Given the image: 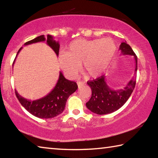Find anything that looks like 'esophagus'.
<instances>
[{
  "label": "esophagus",
  "instance_id": "obj_1",
  "mask_svg": "<svg viewBox=\"0 0 158 158\" xmlns=\"http://www.w3.org/2000/svg\"><path fill=\"white\" fill-rule=\"evenodd\" d=\"M77 85H78V87H79V88L81 87L82 85H84L85 84V83H84V82H83V81H77Z\"/></svg>",
  "mask_w": 158,
  "mask_h": 158
}]
</instances>
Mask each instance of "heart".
<instances>
[{"instance_id":"1","label":"heart","mask_w":158,"mask_h":158,"mask_svg":"<svg viewBox=\"0 0 158 158\" xmlns=\"http://www.w3.org/2000/svg\"><path fill=\"white\" fill-rule=\"evenodd\" d=\"M116 42L110 37L102 39H77L69 44L66 53L58 57L60 68L71 77L78 73L80 65L90 77H98L105 73L116 55Z\"/></svg>"}]
</instances>
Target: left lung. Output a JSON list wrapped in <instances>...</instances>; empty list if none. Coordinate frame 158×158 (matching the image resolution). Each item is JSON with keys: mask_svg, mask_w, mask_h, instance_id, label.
Segmentation results:
<instances>
[{"mask_svg": "<svg viewBox=\"0 0 158 158\" xmlns=\"http://www.w3.org/2000/svg\"><path fill=\"white\" fill-rule=\"evenodd\" d=\"M119 49L123 55L134 56L135 61V71L137 70V57L129 44L122 42ZM136 77L127 83L123 89L113 90L106 82L105 76L102 75L87 84L91 88L92 95L85 105L90 111L99 115L112 113L120 109L126 102L135 87Z\"/></svg>", "mask_w": 158, "mask_h": 158, "instance_id": "1", "label": "left lung"}]
</instances>
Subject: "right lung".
Returning <instances> with one entry per match:
<instances>
[{
    "label": "right lung",
    "mask_w": 158,
    "mask_h": 158,
    "mask_svg": "<svg viewBox=\"0 0 158 158\" xmlns=\"http://www.w3.org/2000/svg\"><path fill=\"white\" fill-rule=\"evenodd\" d=\"M44 41H47V44L54 51L56 54L58 56L60 48L59 42L55 41L53 40V37L50 35H47V37H45L44 35L37 37L32 40L26 42L24 45L26 46L28 44ZM21 49L22 47H21L18 51L16 58ZM16 58L13 65L15 63ZM77 89H78V85L76 82L65 79L62 73L60 72L59 77L55 87L44 97L35 100H29L21 96L16 90L15 94L21 105L29 113L40 118H52L57 116L64 111L66 102L69 96L75 92Z\"/></svg>",
    "instance_id": "obj_1"
}]
</instances>
